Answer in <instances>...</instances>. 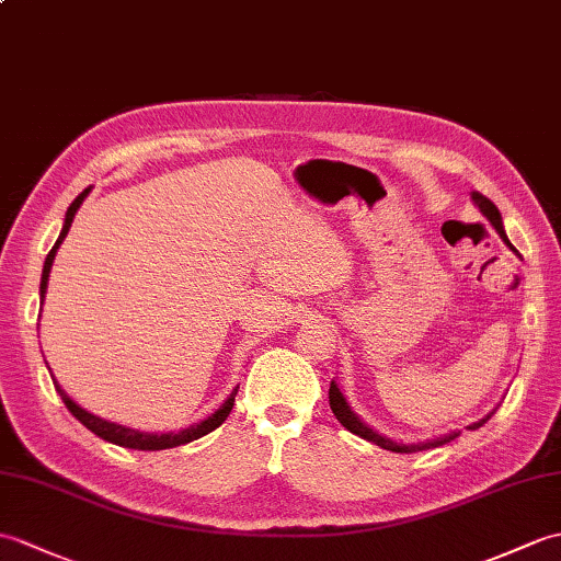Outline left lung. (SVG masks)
Segmentation results:
<instances>
[{"mask_svg": "<svg viewBox=\"0 0 561 561\" xmlns=\"http://www.w3.org/2000/svg\"><path fill=\"white\" fill-rule=\"evenodd\" d=\"M471 198H473V203L478 205V210L490 219V225H492L494 229H497L502 241H504L506 245H510V249H512L514 253H518V251L514 249V245H512V241L506 239L504 227H502V215H500V210H497V205H494L490 198H485V195L478 193V191L471 193ZM330 409H332V413L336 415V421H340V423L348 430V433H354V435H358V437H363V439L373 442V445H377V447L389 449V451H397V454H411V451L435 449V447L447 445V442L457 439V437L461 435V430H454V433H447V435L435 437V439H427V442H419V445H401V442L389 439V437H385L382 433H377V430H373L368 423H363V421L358 419V415H356L354 411H351L346 397L340 392V387H336L334 380H332V385H330ZM494 411H497V409H492V411L485 415V419H480L478 423L468 425V430H478L480 425H485V423L492 419V415H494Z\"/></svg>", "mask_w": 561, "mask_h": 561, "instance_id": "1", "label": "left lung"}]
</instances>
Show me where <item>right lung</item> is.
<instances>
[{
    "label": "right lung",
    "mask_w": 561,
    "mask_h": 561,
    "mask_svg": "<svg viewBox=\"0 0 561 561\" xmlns=\"http://www.w3.org/2000/svg\"><path fill=\"white\" fill-rule=\"evenodd\" d=\"M88 193H90V188H85L83 193H78L76 201L69 205L67 219H64V227H61L59 239H57L55 245H51V251H49L47 257H45L43 279H41V296H43V298H45V294H47V279H49L51 263H55L57 249L61 245V241L67 239V233H69V229H71V221H73V217H76V210H78V207H81V203L85 201ZM51 380H55V377H51ZM55 389H57V394L61 397V401L67 403V409L76 415L78 421H81V423L90 430V433H95V435L102 437L104 442H112V445H119V447H126V449H140V451L172 449V447H179V445H186V442L198 439V437H203V435H207V433H213L215 427H219L221 423L227 421V415H229L231 409H233V397H237V392H239V387L233 389V392L227 397V401L221 403V407H219L213 415H207L205 421L195 423V425H191V427H186V430H179V433H162V435H158V433H140V430L126 427V425H116V423H110V421L100 419V415L88 413L85 409L78 407V403H76L67 392H64V389L59 387L57 380H55Z\"/></svg>",
    "instance_id": "obj_1"
}]
</instances>
